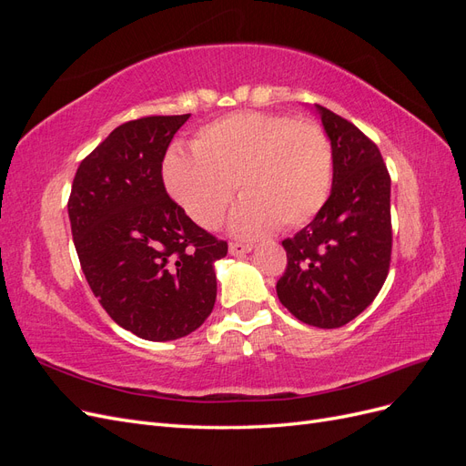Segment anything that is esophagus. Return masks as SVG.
Returning <instances> with one entry per match:
<instances>
[{"label": "esophagus", "mask_w": 466, "mask_h": 466, "mask_svg": "<svg viewBox=\"0 0 466 466\" xmlns=\"http://www.w3.org/2000/svg\"><path fill=\"white\" fill-rule=\"evenodd\" d=\"M252 250V245H245V243H229V252L233 257H243L247 252Z\"/></svg>", "instance_id": "1"}]
</instances>
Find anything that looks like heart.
Segmentation results:
<instances>
[{
    "label": "heart",
    "instance_id": "1",
    "mask_svg": "<svg viewBox=\"0 0 466 466\" xmlns=\"http://www.w3.org/2000/svg\"><path fill=\"white\" fill-rule=\"evenodd\" d=\"M163 180L180 209L204 229H216L235 182L245 198L231 229L258 237L311 221L332 188V147L319 124L266 112H237L211 122L192 139V151L171 149Z\"/></svg>",
    "mask_w": 466,
    "mask_h": 466
}]
</instances>
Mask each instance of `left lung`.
Masks as SVG:
<instances>
[{"label":"left lung","instance_id":"1","mask_svg":"<svg viewBox=\"0 0 466 466\" xmlns=\"http://www.w3.org/2000/svg\"><path fill=\"white\" fill-rule=\"evenodd\" d=\"M332 147V190L315 219L284 238L278 298L305 324L338 329L383 288L392 248L390 177L379 147L354 124L315 105Z\"/></svg>","mask_w":466,"mask_h":466}]
</instances>
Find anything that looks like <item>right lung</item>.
<instances>
[{
	"label": "right lung",
	"instance_id": "1",
	"mask_svg": "<svg viewBox=\"0 0 466 466\" xmlns=\"http://www.w3.org/2000/svg\"><path fill=\"white\" fill-rule=\"evenodd\" d=\"M190 115L112 130L81 161L67 214L87 284L110 319L151 342L194 332L216 303L228 243L198 228L163 185V159Z\"/></svg>",
	"mask_w": 466,
	"mask_h": 466
}]
</instances>
